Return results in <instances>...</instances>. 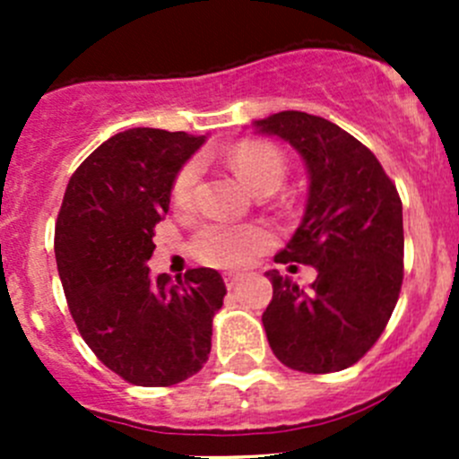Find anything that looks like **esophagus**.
I'll return each instance as SVG.
<instances>
[{
    "mask_svg": "<svg viewBox=\"0 0 459 459\" xmlns=\"http://www.w3.org/2000/svg\"><path fill=\"white\" fill-rule=\"evenodd\" d=\"M242 280H244L242 273H235V271L224 273V281H226V286H229V289H235V286H238Z\"/></svg>",
    "mask_w": 459,
    "mask_h": 459,
    "instance_id": "34e87169",
    "label": "esophagus"
}]
</instances>
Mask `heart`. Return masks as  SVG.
<instances>
[{"instance_id": "1", "label": "heart", "mask_w": 459, "mask_h": 459, "mask_svg": "<svg viewBox=\"0 0 459 459\" xmlns=\"http://www.w3.org/2000/svg\"><path fill=\"white\" fill-rule=\"evenodd\" d=\"M226 164L235 178L253 193H273L286 175L284 155L266 142H242L226 155ZM197 188V164L184 166L173 182V204L178 208H191ZM273 238L257 224L238 221H211L202 226L193 238L191 248L202 262L221 268L248 266L259 253L271 247Z\"/></svg>"}]
</instances>
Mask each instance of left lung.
Instances as JSON below:
<instances>
[{"label": "left lung", "mask_w": 459, "mask_h": 459, "mask_svg": "<svg viewBox=\"0 0 459 459\" xmlns=\"http://www.w3.org/2000/svg\"><path fill=\"white\" fill-rule=\"evenodd\" d=\"M255 128L289 142L308 170L302 224L275 262L317 271L308 290L266 273L273 281L262 316L268 344L293 371H342L371 351L400 298L402 200L377 157L328 119L281 110L257 119Z\"/></svg>", "instance_id": "left-lung-1"}]
</instances>
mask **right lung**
Here are the masks:
<instances>
[{
	"mask_svg": "<svg viewBox=\"0 0 459 459\" xmlns=\"http://www.w3.org/2000/svg\"><path fill=\"white\" fill-rule=\"evenodd\" d=\"M204 142L160 128L117 133L73 173L55 224L77 331L104 367L137 386H170L200 371L224 304L212 268H191L173 284L146 266L175 178Z\"/></svg>",
	"mask_w": 459,
	"mask_h": 459,
	"instance_id": "1",
	"label": "right lung"
}]
</instances>
